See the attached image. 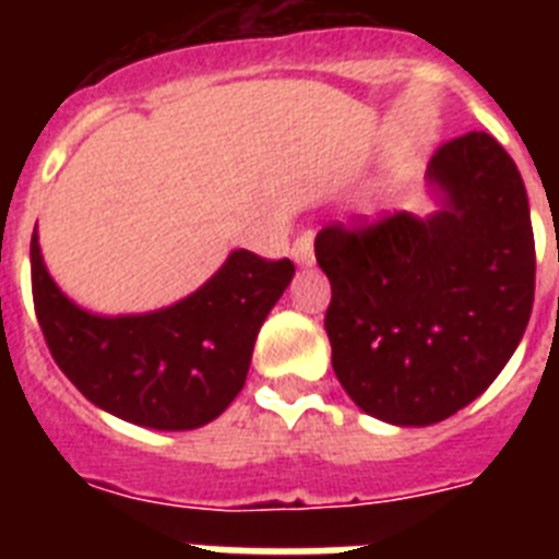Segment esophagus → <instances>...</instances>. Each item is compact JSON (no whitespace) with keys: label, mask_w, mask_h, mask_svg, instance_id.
Instances as JSON below:
<instances>
[{"label":"esophagus","mask_w":559,"mask_h":559,"mask_svg":"<svg viewBox=\"0 0 559 559\" xmlns=\"http://www.w3.org/2000/svg\"><path fill=\"white\" fill-rule=\"evenodd\" d=\"M290 254H294V260L299 265H310V263H313V235H310V231H305V235L296 237Z\"/></svg>","instance_id":"obj_1"}]
</instances>
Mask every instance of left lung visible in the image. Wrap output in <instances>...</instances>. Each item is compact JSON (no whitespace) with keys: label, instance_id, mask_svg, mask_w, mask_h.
Here are the masks:
<instances>
[{"label":"left lung","instance_id":"left-lung-1","mask_svg":"<svg viewBox=\"0 0 559 559\" xmlns=\"http://www.w3.org/2000/svg\"><path fill=\"white\" fill-rule=\"evenodd\" d=\"M428 181L445 199L431 218L394 212L316 235L335 378L392 426H431L473 403L535 302L530 199L510 153L490 133H464L433 153Z\"/></svg>","mask_w":559,"mask_h":559}]
</instances>
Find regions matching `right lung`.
Masks as SVG:
<instances>
[{"label": "right lung", "instance_id": "obj_1", "mask_svg": "<svg viewBox=\"0 0 559 559\" xmlns=\"http://www.w3.org/2000/svg\"><path fill=\"white\" fill-rule=\"evenodd\" d=\"M29 276L44 341L83 397L133 426L190 431L224 414L243 389L257 333L288 288L294 263L237 249L181 302L111 319L61 294L36 231Z\"/></svg>", "mask_w": 559, "mask_h": 559}]
</instances>
